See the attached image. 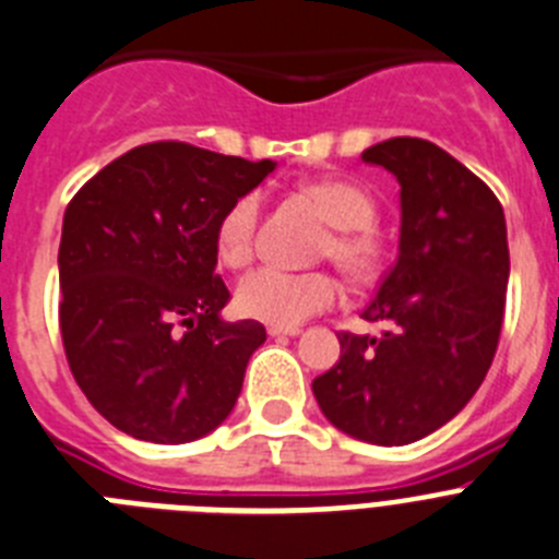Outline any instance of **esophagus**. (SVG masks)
<instances>
[{
    "label": "esophagus",
    "instance_id": "esophagus-1",
    "mask_svg": "<svg viewBox=\"0 0 559 559\" xmlns=\"http://www.w3.org/2000/svg\"><path fill=\"white\" fill-rule=\"evenodd\" d=\"M299 333H302L299 328H276V324H271L269 328L271 338H285V335H299Z\"/></svg>",
    "mask_w": 559,
    "mask_h": 559
}]
</instances>
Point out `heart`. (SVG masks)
I'll return each instance as SVG.
<instances>
[{
    "instance_id": "heart-1",
    "label": "heart",
    "mask_w": 559,
    "mask_h": 559,
    "mask_svg": "<svg viewBox=\"0 0 559 559\" xmlns=\"http://www.w3.org/2000/svg\"><path fill=\"white\" fill-rule=\"evenodd\" d=\"M310 199L322 206L333 224V237L324 243V254L347 274L369 280L383 263L378 235L372 231L378 218V204L367 190L355 181L319 179L305 187ZM263 199L260 192L237 195L215 226V251L229 269H243L254 257L257 226H260ZM341 299V283L328 271H288L276 265L254 269L240 280L235 290V305L246 319L296 328L310 316L333 308Z\"/></svg>"
}]
</instances>
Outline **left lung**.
Returning a JSON list of instances; mask_svg holds the SVG:
<instances>
[{"instance_id": "1", "label": "left lung", "mask_w": 559, "mask_h": 559, "mask_svg": "<svg viewBox=\"0 0 559 559\" xmlns=\"http://www.w3.org/2000/svg\"><path fill=\"white\" fill-rule=\"evenodd\" d=\"M400 185V251L367 322L338 333L341 358L313 380L338 431L372 445H408L456 417L481 386L501 335L510 246L492 190L451 153L394 136L360 153Z\"/></svg>"}]
</instances>
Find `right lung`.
<instances>
[{"label": "right lung", "instance_id": "1", "mask_svg": "<svg viewBox=\"0 0 559 559\" xmlns=\"http://www.w3.org/2000/svg\"><path fill=\"white\" fill-rule=\"evenodd\" d=\"M274 162L151 142L122 153L63 212L61 338L88 403L128 437L181 445L229 417L265 341L224 322L215 226Z\"/></svg>", "mask_w": 559, "mask_h": 559}]
</instances>
